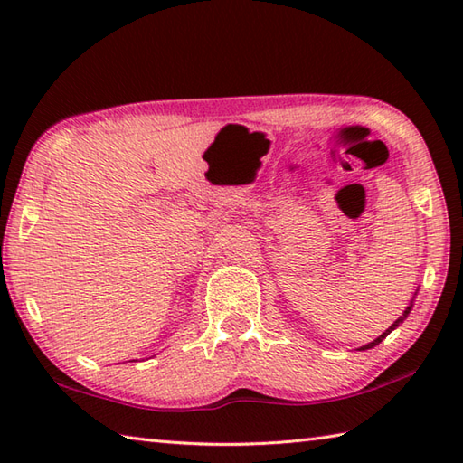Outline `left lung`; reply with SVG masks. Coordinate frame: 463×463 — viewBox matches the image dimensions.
<instances>
[{
    "mask_svg": "<svg viewBox=\"0 0 463 463\" xmlns=\"http://www.w3.org/2000/svg\"><path fill=\"white\" fill-rule=\"evenodd\" d=\"M410 310H411V307H408V308H406V310H404V314H402V317H400V318H398V320H396V322H394V324H392V326H390V328H388V330H386V332H383V334H382V336H378V338H376V340H373V342H370V344H366V346H362V348H360V350H368V348H373V346H376V344H380V342H382V340H383V338H386V336H388V334H390V332H392V330H394V328H396V326H400V322H404V318H406V317H408V314H410Z\"/></svg>",
    "mask_w": 463,
    "mask_h": 463,
    "instance_id": "obj_1",
    "label": "left lung"
}]
</instances>
